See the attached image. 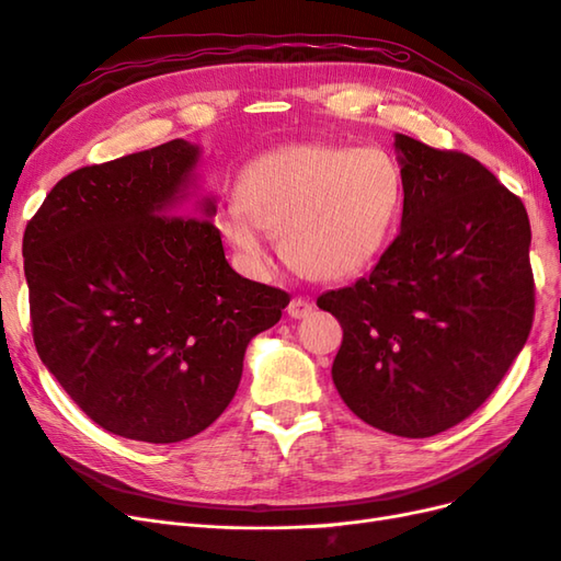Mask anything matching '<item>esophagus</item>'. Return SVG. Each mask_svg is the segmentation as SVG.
Segmentation results:
<instances>
[{"label": "esophagus", "instance_id": "esophagus-1", "mask_svg": "<svg viewBox=\"0 0 561 561\" xmlns=\"http://www.w3.org/2000/svg\"><path fill=\"white\" fill-rule=\"evenodd\" d=\"M287 313H290V318L295 320L309 318L313 313V304L307 297H295L290 304H287Z\"/></svg>", "mask_w": 561, "mask_h": 561}]
</instances>
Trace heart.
Instances as JSON below:
<instances>
[{
	"mask_svg": "<svg viewBox=\"0 0 561 561\" xmlns=\"http://www.w3.org/2000/svg\"><path fill=\"white\" fill-rule=\"evenodd\" d=\"M402 178L375 147L301 142L250 161L236 184V203L215 225L245 264H266V236H280V254L299 276L339 283L375 264L396 231Z\"/></svg>",
	"mask_w": 561,
	"mask_h": 561,
	"instance_id": "b5f03b06",
	"label": "heart"
}]
</instances>
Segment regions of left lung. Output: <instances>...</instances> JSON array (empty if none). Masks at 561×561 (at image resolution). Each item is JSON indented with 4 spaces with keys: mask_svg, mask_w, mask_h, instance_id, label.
Masks as SVG:
<instances>
[{
    "mask_svg": "<svg viewBox=\"0 0 561 561\" xmlns=\"http://www.w3.org/2000/svg\"><path fill=\"white\" fill-rule=\"evenodd\" d=\"M402 222L367 278L318 297L342 322L332 381L348 410L431 437L494 393L534 322L524 203L461 151L396 135Z\"/></svg>",
    "mask_w": 561,
    "mask_h": 561,
    "instance_id": "8db88e82",
    "label": "left lung"
}]
</instances>
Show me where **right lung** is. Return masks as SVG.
Wrapping results in <instances>:
<instances>
[{
	"label": "right lung",
	"instance_id": "obj_1",
	"mask_svg": "<svg viewBox=\"0 0 561 561\" xmlns=\"http://www.w3.org/2000/svg\"><path fill=\"white\" fill-rule=\"evenodd\" d=\"M198 157L171 140L79 168L23 236L42 363L98 426L151 445L227 410L250 339L290 304L229 266L215 198L190 203Z\"/></svg>",
	"mask_w": 561,
	"mask_h": 561
}]
</instances>
